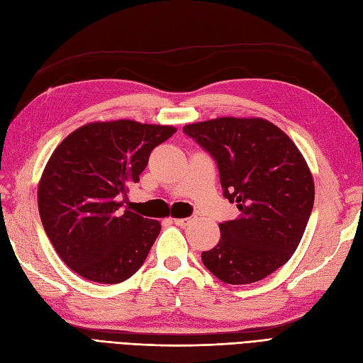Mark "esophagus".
<instances>
[{"label":"esophagus","instance_id":"esophagus-1","mask_svg":"<svg viewBox=\"0 0 363 363\" xmlns=\"http://www.w3.org/2000/svg\"><path fill=\"white\" fill-rule=\"evenodd\" d=\"M194 219V216H188V218H174L172 221H174V224H177V225H180V227H186L188 225L191 221Z\"/></svg>","mask_w":363,"mask_h":363}]
</instances>
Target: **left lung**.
I'll list each match as a JSON object with an SVG mask.
<instances>
[{
	"label": "left lung",
	"mask_w": 363,
	"mask_h": 363,
	"mask_svg": "<svg viewBox=\"0 0 363 363\" xmlns=\"http://www.w3.org/2000/svg\"><path fill=\"white\" fill-rule=\"evenodd\" d=\"M183 131L213 157L223 195L240 212L219 224L218 245L201 252L204 267L228 284L265 279L291 259L312 213L315 186L304 157L260 118H216Z\"/></svg>",
	"instance_id": "obj_1"
}]
</instances>
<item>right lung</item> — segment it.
Wrapping results in <instances>:
<instances>
[{"instance_id": "right-lung-1", "label": "right lung", "mask_w": 363, "mask_h": 363, "mask_svg": "<svg viewBox=\"0 0 363 363\" xmlns=\"http://www.w3.org/2000/svg\"><path fill=\"white\" fill-rule=\"evenodd\" d=\"M175 131L130 119L91 123L54 150L39 182V213L54 250L79 276L115 284L144 265L160 223L124 211L121 196Z\"/></svg>"}]
</instances>
